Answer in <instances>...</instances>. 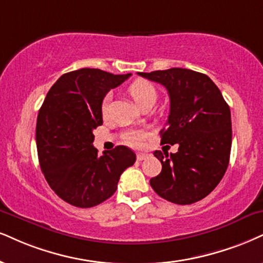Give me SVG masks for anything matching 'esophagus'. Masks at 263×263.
<instances>
[{
    "mask_svg": "<svg viewBox=\"0 0 263 263\" xmlns=\"http://www.w3.org/2000/svg\"><path fill=\"white\" fill-rule=\"evenodd\" d=\"M148 156L147 154H145V152H138L137 154V158H138V161H142V160H145V158H146Z\"/></svg>",
    "mask_w": 263,
    "mask_h": 263,
    "instance_id": "34e87169",
    "label": "esophagus"
}]
</instances>
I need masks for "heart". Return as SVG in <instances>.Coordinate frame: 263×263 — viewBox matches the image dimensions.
Instances as JSON below:
<instances>
[{
  "label": "heart",
  "instance_id": "b5f03b06",
  "mask_svg": "<svg viewBox=\"0 0 263 263\" xmlns=\"http://www.w3.org/2000/svg\"><path fill=\"white\" fill-rule=\"evenodd\" d=\"M128 93L134 100L138 107H141L145 103H155L157 97L156 89L150 82L144 79L134 80L128 87ZM108 112V99H105L101 105V113L103 116ZM145 133L142 130H130L124 134V140L128 145L134 147H139L142 145V141L145 140Z\"/></svg>",
  "mask_w": 263,
  "mask_h": 263
}]
</instances>
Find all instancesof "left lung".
<instances>
[{"label":"left lung","instance_id":"left-lung-1","mask_svg":"<svg viewBox=\"0 0 263 263\" xmlns=\"http://www.w3.org/2000/svg\"><path fill=\"white\" fill-rule=\"evenodd\" d=\"M167 89L171 108L161 144H178L176 154L154 155L162 163L150 184L155 193L178 205L206 197L224 176L232 147L231 109L206 74L171 68L138 73Z\"/></svg>","mask_w":263,"mask_h":263}]
</instances>
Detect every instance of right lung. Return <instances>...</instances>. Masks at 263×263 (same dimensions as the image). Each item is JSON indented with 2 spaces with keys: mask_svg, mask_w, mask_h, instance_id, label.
I'll return each instance as SVG.
<instances>
[{
  "mask_svg": "<svg viewBox=\"0 0 263 263\" xmlns=\"http://www.w3.org/2000/svg\"><path fill=\"white\" fill-rule=\"evenodd\" d=\"M132 74L82 68L63 74L42 103L36 121V147L45 179L70 205L87 209L116 193L121 174L137 156L116 146L99 156L93 129L102 124L101 105L111 89Z\"/></svg>",
  "mask_w": 263,
  "mask_h": 263,
  "instance_id": "right-lung-1",
  "label": "right lung"
}]
</instances>
